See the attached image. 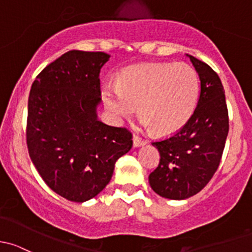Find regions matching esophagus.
Returning a JSON list of instances; mask_svg holds the SVG:
<instances>
[{"label": "esophagus", "instance_id": "esophagus-1", "mask_svg": "<svg viewBox=\"0 0 252 252\" xmlns=\"http://www.w3.org/2000/svg\"><path fill=\"white\" fill-rule=\"evenodd\" d=\"M147 144V141L145 139L139 138V137L134 136L133 137V147L134 148H138V147H143V145Z\"/></svg>", "mask_w": 252, "mask_h": 252}]
</instances>
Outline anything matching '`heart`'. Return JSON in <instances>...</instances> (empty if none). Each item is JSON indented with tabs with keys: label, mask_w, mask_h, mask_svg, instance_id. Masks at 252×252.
I'll return each mask as SVG.
<instances>
[{
	"label": "heart",
	"mask_w": 252,
	"mask_h": 252,
	"mask_svg": "<svg viewBox=\"0 0 252 252\" xmlns=\"http://www.w3.org/2000/svg\"><path fill=\"white\" fill-rule=\"evenodd\" d=\"M199 90L198 75L188 64L152 63L125 69L116 85L102 87L100 97L116 120L131 116L137 105L142 126L171 134L193 115Z\"/></svg>",
	"instance_id": "obj_1"
}]
</instances>
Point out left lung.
<instances>
[{
	"label": "left lung",
	"mask_w": 252,
	"mask_h": 252,
	"mask_svg": "<svg viewBox=\"0 0 252 252\" xmlns=\"http://www.w3.org/2000/svg\"><path fill=\"white\" fill-rule=\"evenodd\" d=\"M200 79V95L193 115L176 134L153 145L160 162L149 184L160 196L184 200L201 190L219 168L229 129L224 90L206 63L187 54Z\"/></svg>",
	"instance_id": "left-lung-1"
}]
</instances>
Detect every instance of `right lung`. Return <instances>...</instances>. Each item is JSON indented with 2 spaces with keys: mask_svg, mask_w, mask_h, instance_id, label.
<instances>
[{
  "mask_svg": "<svg viewBox=\"0 0 252 252\" xmlns=\"http://www.w3.org/2000/svg\"><path fill=\"white\" fill-rule=\"evenodd\" d=\"M110 56L72 49L46 66L31 86L27 142L33 166L63 198L84 203L110 182L132 134L98 120L99 72Z\"/></svg>",
  "mask_w": 252,
  "mask_h": 252,
  "instance_id": "right-lung-1",
  "label": "right lung"
}]
</instances>
